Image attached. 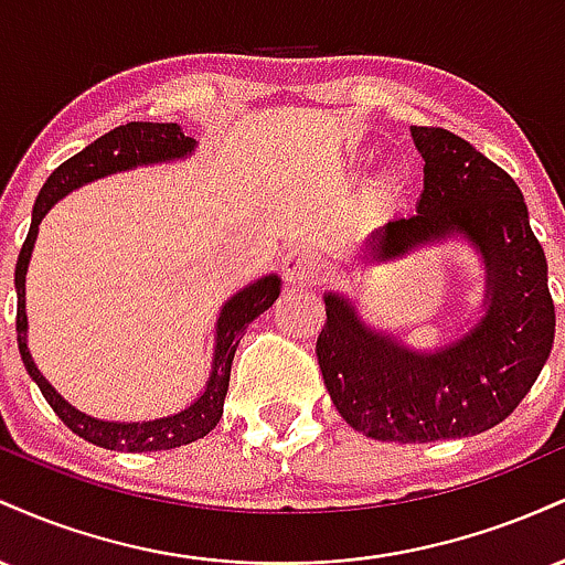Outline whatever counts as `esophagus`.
<instances>
[{"mask_svg":"<svg viewBox=\"0 0 565 565\" xmlns=\"http://www.w3.org/2000/svg\"><path fill=\"white\" fill-rule=\"evenodd\" d=\"M281 268H284V278H287V284H291V287H300V284H310L319 278L321 260L313 255V252L305 249V246H295V249H289L287 255H284Z\"/></svg>","mask_w":565,"mask_h":565,"instance_id":"obj_1","label":"esophagus"}]
</instances>
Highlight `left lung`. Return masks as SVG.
<instances>
[{"label": "left lung", "instance_id": "left-lung-1", "mask_svg": "<svg viewBox=\"0 0 565 565\" xmlns=\"http://www.w3.org/2000/svg\"><path fill=\"white\" fill-rule=\"evenodd\" d=\"M412 138L425 159L417 215L374 231L366 260L465 238L486 268L483 319L423 353L366 327L345 295L327 291L316 355L332 404L353 430L427 444L476 436L515 412L553 350L555 305L515 180L449 129L412 127Z\"/></svg>", "mask_w": 565, "mask_h": 565}]
</instances>
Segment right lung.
Masks as SVG:
<instances>
[{"instance_id": "add662e5", "label": "right lung", "mask_w": 565, "mask_h": 565, "mask_svg": "<svg viewBox=\"0 0 565 565\" xmlns=\"http://www.w3.org/2000/svg\"><path fill=\"white\" fill-rule=\"evenodd\" d=\"M196 140L188 138L180 125H159V121H129L111 129V132L100 135L87 148H82L76 157L63 161L57 170L50 174L47 183L39 191L34 215H31L29 236L21 246L15 265V291H18V350L25 372L36 382L47 404L53 406L57 417L66 423L76 436L89 440V444L103 446L111 451H161L174 449V446L193 444V440L204 438L223 417L225 393H228L231 382V364L236 355L238 342L252 321L265 313L270 305L276 302L278 291H281V278L276 274L257 278L255 284L244 287L242 291L231 297L220 310V319L215 327V353H212V372L206 380L204 391L191 406L180 408L178 414H167L159 419H142V423H106V419L89 417L79 412L63 398L61 393L42 377L34 359L29 353V319H25V270H29L31 252L39 233L42 217L53 210L63 196H68L76 188L93 183L97 178H106L114 172H127L135 167L161 164V161H174L191 157Z\"/></svg>"}]
</instances>
